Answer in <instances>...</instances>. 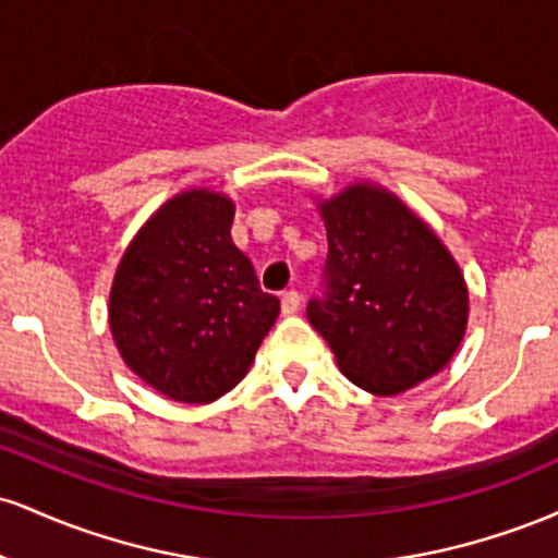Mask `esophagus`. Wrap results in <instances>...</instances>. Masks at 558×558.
Segmentation results:
<instances>
[{"label":"esophagus","instance_id":"esophagus-1","mask_svg":"<svg viewBox=\"0 0 558 558\" xmlns=\"http://www.w3.org/2000/svg\"><path fill=\"white\" fill-rule=\"evenodd\" d=\"M299 306H301L299 291H288V293H283V299H280V312H283V315H296Z\"/></svg>","mask_w":558,"mask_h":558}]
</instances>
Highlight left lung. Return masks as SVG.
Masks as SVG:
<instances>
[{
    "label": "left lung",
    "mask_w": 558,
    "mask_h": 558,
    "mask_svg": "<svg viewBox=\"0 0 558 558\" xmlns=\"http://www.w3.org/2000/svg\"><path fill=\"white\" fill-rule=\"evenodd\" d=\"M319 215L328 259L306 317L341 373L375 396L440 373L464 338L470 293L438 235L373 183L319 202Z\"/></svg>",
    "instance_id": "1"
}]
</instances>
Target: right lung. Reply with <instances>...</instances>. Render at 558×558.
Masks as SVG:
<instances>
[{"label":"right lung","mask_w":558,"mask_h":558,"mask_svg":"<svg viewBox=\"0 0 558 558\" xmlns=\"http://www.w3.org/2000/svg\"><path fill=\"white\" fill-rule=\"evenodd\" d=\"M233 215L228 196L183 191L144 222L114 272L120 356L172 401L209 403L239 386L280 312L230 239Z\"/></svg>","instance_id":"obj_1"}]
</instances>
